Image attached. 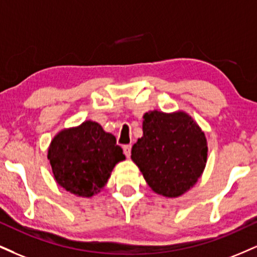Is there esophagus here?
<instances>
[{
	"label": "esophagus",
	"mask_w": 257,
	"mask_h": 257,
	"mask_svg": "<svg viewBox=\"0 0 257 257\" xmlns=\"http://www.w3.org/2000/svg\"><path fill=\"white\" fill-rule=\"evenodd\" d=\"M123 152H124L126 158H129V157H131V152H132L131 145H125V146H123Z\"/></svg>",
	"instance_id": "obj_1"
}]
</instances>
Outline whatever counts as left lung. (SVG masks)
<instances>
[{
    "instance_id": "8db88e82",
    "label": "left lung",
    "mask_w": 257,
    "mask_h": 257,
    "mask_svg": "<svg viewBox=\"0 0 257 257\" xmlns=\"http://www.w3.org/2000/svg\"><path fill=\"white\" fill-rule=\"evenodd\" d=\"M144 135L132 148V160L154 193L178 197L193 188L207 163V139L184 111L153 110L144 115Z\"/></svg>"
}]
</instances>
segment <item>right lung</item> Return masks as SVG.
<instances>
[{
	"label": "right lung",
	"instance_id": "right-lung-1",
	"mask_svg": "<svg viewBox=\"0 0 257 257\" xmlns=\"http://www.w3.org/2000/svg\"><path fill=\"white\" fill-rule=\"evenodd\" d=\"M48 159L58 185L79 197H91L103 189L125 156L112 134L97 122L85 120L55 135Z\"/></svg>",
	"mask_w": 257,
	"mask_h": 257
}]
</instances>
